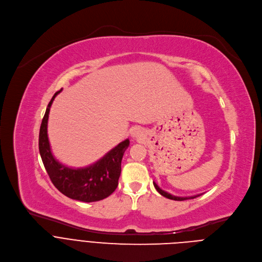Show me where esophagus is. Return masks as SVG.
I'll return each instance as SVG.
<instances>
[{"label":"esophagus","mask_w":262,"mask_h":262,"mask_svg":"<svg viewBox=\"0 0 262 262\" xmlns=\"http://www.w3.org/2000/svg\"><path fill=\"white\" fill-rule=\"evenodd\" d=\"M144 136V130L140 127H135L133 130H132V137L135 138V139H138V138H142Z\"/></svg>","instance_id":"1"}]
</instances>
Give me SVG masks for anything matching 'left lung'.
<instances>
[{"mask_svg": "<svg viewBox=\"0 0 262 262\" xmlns=\"http://www.w3.org/2000/svg\"><path fill=\"white\" fill-rule=\"evenodd\" d=\"M154 185H155V188L157 189V191H158L162 196H164V197H166V198H168V199H171V200H175V201H183V200H188V199H194V198L199 197L200 195H202V194H200V195H195V196H191V197H178V196H173V195H171V194H169V193L163 191L156 182H154Z\"/></svg>", "mask_w": 262, "mask_h": 262, "instance_id": "1", "label": "left lung"}]
</instances>
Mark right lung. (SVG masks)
<instances>
[{
  "label": "right lung",
  "instance_id": "add662e5",
  "mask_svg": "<svg viewBox=\"0 0 262 262\" xmlns=\"http://www.w3.org/2000/svg\"><path fill=\"white\" fill-rule=\"evenodd\" d=\"M57 91L51 99L43 116L39 132V152L45 168L56 188L66 197L83 202H95L108 197L117 185L121 173V161L129 145L126 139L110 150L99 161L85 168H69L59 163L52 154L48 137L50 107Z\"/></svg>",
  "mask_w": 262,
  "mask_h": 262
}]
</instances>
